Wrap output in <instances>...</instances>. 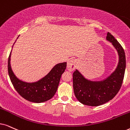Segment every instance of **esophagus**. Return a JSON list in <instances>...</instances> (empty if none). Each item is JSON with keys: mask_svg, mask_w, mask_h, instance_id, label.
Wrapping results in <instances>:
<instances>
[{"mask_svg": "<svg viewBox=\"0 0 130 130\" xmlns=\"http://www.w3.org/2000/svg\"><path fill=\"white\" fill-rule=\"evenodd\" d=\"M76 67V60L71 59L67 63V69L69 71H73Z\"/></svg>", "mask_w": 130, "mask_h": 130, "instance_id": "esophagus-1", "label": "esophagus"}]
</instances>
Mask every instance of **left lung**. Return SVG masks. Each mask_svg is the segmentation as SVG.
Segmentation results:
<instances>
[{
    "mask_svg": "<svg viewBox=\"0 0 130 130\" xmlns=\"http://www.w3.org/2000/svg\"><path fill=\"white\" fill-rule=\"evenodd\" d=\"M106 39L115 47L119 61L115 71L103 82H93L85 79L77 70L73 73V88L75 97L83 104L98 106L113 99L122 86L126 67L124 48L110 33Z\"/></svg>",
    "mask_w": 130,
    "mask_h": 130,
    "instance_id": "obj_1",
    "label": "left lung"
}]
</instances>
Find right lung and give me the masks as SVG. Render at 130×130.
I'll return each mask as SVG.
<instances>
[{
    "label": "right lung",
    "instance_id": "right-lung-1",
    "mask_svg": "<svg viewBox=\"0 0 130 130\" xmlns=\"http://www.w3.org/2000/svg\"><path fill=\"white\" fill-rule=\"evenodd\" d=\"M11 53L8 61V71L11 83L18 93L27 101L40 103L50 100L58 88L60 77L67 67V62L57 64L48 74L35 83L21 81L13 73L10 65Z\"/></svg>",
    "mask_w": 130,
    "mask_h": 130
}]
</instances>
